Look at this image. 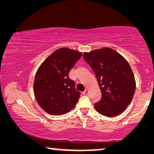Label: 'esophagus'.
Here are the masks:
<instances>
[{"instance_id": "obj_1", "label": "esophagus", "mask_w": 154, "mask_h": 154, "mask_svg": "<svg viewBox=\"0 0 154 154\" xmlns=\"http://www.w3.org/2000/svg\"><path fill=\"white\" fill-rule=\"evenodd\" d=\"M83 95H88L89 94V91H88V90H85L84 92H83Z\"/></svg>"}]
</instances>
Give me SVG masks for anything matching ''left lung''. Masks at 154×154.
I'll list each match as a JSON object with an SVG mask.
<instances>
[{
	"mask_svg": "<svg viewBox=\"0 0 154 154\" xmlns=\"http://www.w3.org/2000/svg\"><path fill=\"white\" fill-rule=\"evenodd\" d=\"M83 59L94 72L102 92L94 107L99 113L115 117L122 113L133 98L136 82L128 62L109 48L83 54Z\"/></svg>",
	"mask_w": 154,
	"mask_h": 154,
	"instance_id": "left-lung-1",
	"label": "left lung"
}]
</instances>
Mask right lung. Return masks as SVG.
<instances>
[{"mask_svg":"<svg viewBox=\"0 0 154 154\" xmlns=\"http://www.w3.org/2000/svg\"><path fill=\"white\" fill-rule=\"evenodd\" d=\"M82 53L62 48L47 58L36 72L34 94L38 105L49 114L60 116L75 107L80 97L69 72Z\"/></svg>","mask_w":154,"mask_h":154,"instance_id":"add662e5","label":"right lung"}]
</instances>
